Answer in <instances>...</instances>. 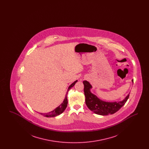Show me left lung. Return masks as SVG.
I'll list each match as a JSON object with an SVG mask.
<instances>
[{
  "mask_svg": "<svg viewBox=\"0 0 149 149\" xmlns=\"http://www.w3.org/2000/svg\"><path fill=\"white\" fill-rule=\"evenodd\" d=\"M132 81L134 83L133 80ZM83 84L84 85V92L86 105L91 111L97 114L107 116L116 113L122 107L125 105L129 98L130 94L122 101L114 102H105L99 99L95 95L91 92V89L92 88V86L88 81L85 80L83 81Z\"/></svg>",
  "mask_w": 149,
  "mask_h": 149,
  "instance_id": "8db88e82",
  "label": "left lung"
}]
</instances>
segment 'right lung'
<instances>
[{
    "label": "right lung",
    "mask_w": 149,
    "mask_h": 149,
    "mask_svg": "<svg viewBox=\"0 0 149 149\" xmlns=\"http://www.w3.org/2000/svg\"><path fill=\"white\" fill-rule=\"evenodd\" d=\"M78 81V80H76L73 83H72L71 85H70L68 88V91L66 93V94L65 95V99H64L63 102L58 107H57L56 109H55L54 111L49 112L47 113H41V114H42L43 116H45V117H55L57 116L60 114L62 113L65 110L67 105H68V99H67V94H68V92H69V91L71 89L72 87L74 86V85L75 84V83Z\"/></svg>",
    "instance_id": "obj_1"
}]
</instances>
